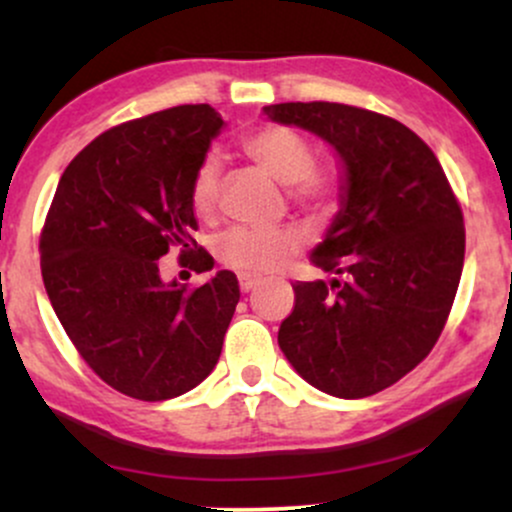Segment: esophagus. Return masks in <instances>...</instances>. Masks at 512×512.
<instances>
[{
  "mask_svg": "<svg viewBox=\"0 0 512 512\" xmlns=\"http://www.w3.org/2000/svg\"><path fill=\"white\" fill-rule=\"evenodd\" d=\"M238 281H240V291L243 293H250L257 286V279L252 274H238Z\"/></svg>",
  "mask_w": 512,
  "mask_h": 512,
  "instance_id": "1",
  "label": "esophagus"
}]
</instances>
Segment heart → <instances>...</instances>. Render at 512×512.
Returning a JSON list of instances; mask_svg holds the SVG:
<instances>
[{
    "instance_id": "1",
    "label": "heart",
    "mask_w": 512,
    "mask_h": 512,
    "mask_svg": "<svg viewBox=\"0 0 512 512\" xmlns=\"http://www.w3.org/2000/svg\"><path fill=\"white\" fill-rule=\"evenodd\" d=\"M243 154L264 173L289 185L301 204H317L330 197V180L313 168V149L303 134L284 125H262L240 139ZM219 197V161L204 156L190 182V207L197 219H209ZM301 248V236L291 228H231L216 238V257L240 274H269L284 267Z\"/></svg>"
}]
</instances>
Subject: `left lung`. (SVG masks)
<instances>
[{
    "instance_id": "8db88e82",
    "label": "left lung",
    "mask_w": 512,
    "mask_h": 512,
    "mask_svg": "<svg viewBox=\"0 0 512 512\" xmlns=\"http://www.w3.org/2000/svg\"><path fill=\"white\" fill-rule=\"evenodd\" d=\"M264 115L320 137L342 163L339 211L310 252L342 281L293 284L279 346L317 390L375 395L443 332L464 264L462 209L436 154L392 117L322 101L267 105Z\"/></svg>"
}]
</instances>
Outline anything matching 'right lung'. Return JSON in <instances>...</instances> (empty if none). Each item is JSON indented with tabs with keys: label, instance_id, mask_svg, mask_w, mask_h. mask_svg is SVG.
<instances>
[{
	"label": "right lung",
	"instance_id": "obj_1",
	"mask_svg": "<svg viewBox=\"0 0 512 512\" xmlns=\"http://www.w3.org/2000/svg\"><path fill=\"white\" fill-rule=\"evenodd\" d=\"M226 122L178 105L117 125L62 173L40 236L45 291L81 358L122 395L163 402L214 370L240 298L221 269L187 291L161 279V257L209 272L197 248L192 175Z\"/></svg>",
	"mask_w": 512,
	"mask_h": 512
}]
</instances>
